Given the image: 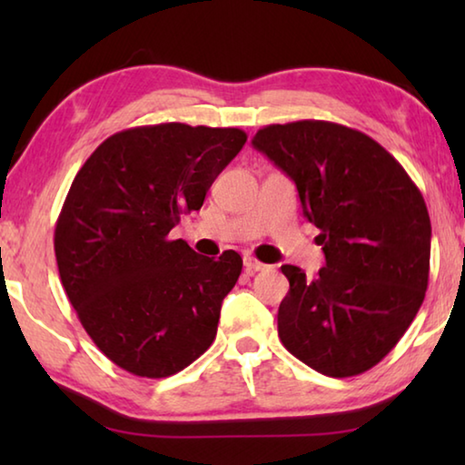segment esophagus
Instances as JSON below:
<instances>
[{
    "label": "esophagus",
    "mask_w": 465,
    "mask_h": 465,
    "mask_svg": "<svg viewBox=\"0 0 465 465\" xmlns=\"http://www.w3.org/2000/svg\"><path fill=\"white\" fill-rule=\"evenodd\" d=\"M243 269H246L248 274H254V272H261L264 269H269V266H266L261 261H256L254 256H243Z\"/></svg>",
    "instance_id": "34e87169"
}]
</instances>
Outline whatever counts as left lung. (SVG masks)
<instances>
[{
	"label": "left lung",
	"instance_id": "8db88e82",
	"mask_svg": "<svg viewBox=\"0 0 465 465\" xmlns=\"http://www.w3.org/2000/svg\"><path fill=\"white\" fill-rule=\"evenodd\" d=\"M252 145L293 180L326 256L312 281L281 266V342L322 375L369 371L404 336L429 287L430 219L419 186L377 141L338 123L269 124Z\"/></svg>",
	"mask_w": 465,
	"mask_h": 465
}]
</instances>
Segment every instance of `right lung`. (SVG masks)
Wrapping results in <instances>:
<instances>
[{
  "label": "right lung",
  "instance_id": "add662e5",
  "mask_svg": "<svg viewBox=\"0 0 465 465\" xmlns=\"http://www.w3.org/2000/svg\"><path fill=\"white\" fill-rule=\"evenodd\" d=\"M248 135L235 127L145 124L114 133L77 172L54 225L63 289L94 344L124 371L160 380L215 341L238 252L199 256L170 240Z\"/></svg>",
  "mask_w": 465,
  "mask_h": 465
}]
</instances>
